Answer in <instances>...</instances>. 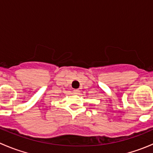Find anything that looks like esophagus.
Listing matches in <instances>:
<instances>
[{
  "label": "esophagus",
  "instance_id": "1",
  "mask_svg": "<svg viewBox=\"0 0 153 153\" xmlns=\"http://www.w3.org/2000/svg\"><path fill=\"white\" fill-rule=\"evenodd\" d=\"M74 92H75V93H78V92H79V90H78V89H74Z\"/></svg>",
  "mask_w": 153,
  "mask_h": 153
}]
</instances>
